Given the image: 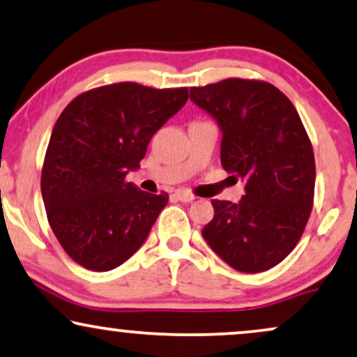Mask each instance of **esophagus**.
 Wrapping results in <instances>:
<instances>
[{"mask_svg":"<svg viewBox=\"0 0 357 357\" xmlns=\"http://www.w3.org/2000/svg\"><path fill=\"white\" fill-rule=\"evenodd\" d=\"M174 197L178 201H181V202H191L194 199L192 194L188 192V191H184V189H178V191L174 192Z\"/></svg>","mask_w":357,"mask_h":357,"instance_id":"1","label":"esophagus"}]
</instances>
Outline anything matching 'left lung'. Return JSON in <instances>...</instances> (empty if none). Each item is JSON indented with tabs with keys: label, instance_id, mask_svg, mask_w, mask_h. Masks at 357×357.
Segmentation results:
<instances>
[{
	"label": "left lung",
	"instance_id": "left-lung-1",
	"mask_svg": "<svg viewBox=\"0 0 357 357\" xmlns=\"http://www.w3.org/2000/svg\"><path fill=\"white\" fill-rule=\"evenodd\" d=\"M191 100L222 132V168L245 181L237 204L212 201L214 218L202 237L232 268L265 272L295 249L313 207L317 168L298 112L261 80L192 87Z\"/></svg>",
	"mask_w": 357,
	"mask_h": 357
}]
</instances>
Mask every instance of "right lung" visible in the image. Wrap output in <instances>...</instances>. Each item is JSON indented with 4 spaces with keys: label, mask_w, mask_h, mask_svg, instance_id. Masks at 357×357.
I'll use <instances>...</instances> for the list:
<instances>
[{
    "label": "right lung",
    "mask_w": 357,
    "mask_h": 357,
    "mask_svg": "<svg viewBox=\"0 0 357 357\" xmlns=\"http://www.w3.org/2000/svg\"><path fill=\"white\" fill-rule=\"evenodd\" d=\"M188 97L186 87L120 82L80 93L57 119L40 192L54 236L79 265L108 272L145 243L168 192H145L125 178Z\"/></svg>",
    "instance_id": "right-lung-1"
}]
</instances>
